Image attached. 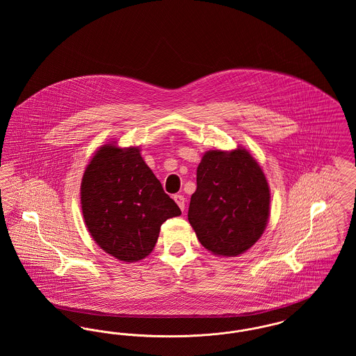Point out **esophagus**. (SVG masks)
I'll return each mask as SVG.
<instances>
[{
    "instance_id": "34e87169",
    "label": "esophagus",
    "mask_w": 356,
    "mask_h": 356,
    "mask_svg": "<svg viewBox=\"0 0 356 356\" xmlns=\"http://www.w3.org/2000/svg\"><path fill=\"white\" fill-rule=\"evenodd\" d=\"M173 199H175V202L179 205V208H180L181 211L186 209V199H184L183 195H175Z\"/></svg>"
}]
</instances>
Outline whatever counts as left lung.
Instances as JSON below:
<instances>
[{"label": "left lung", "mask_w": 356, "mask_h": 356, "mask_svg": "<svg viewBox=\"0 0 356 356\" xmlns=\"http://www.w3.org/2000/svg\"><path fill=\"white\" fill-rule=\"evenodd\" d=\"M188 220L204 248L237 256L263 235L270 216V186L257 161L244 148L204 153L196 173Z\"/></svg>", "instance_id": "left-lung-1"}]
</instances>
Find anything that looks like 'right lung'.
Masks as SVG:
<instances>
[{
  "label": "right lung",
  "mask_w": 356,
  "mask_h": 356,
  "mask_svg": "<svg viewBox=\"0 0 356 356\" xmlns=\"http://www.w3.org/2000/svg\"><path fill=\"white\" fill-rule=\"evenodd\" d=\"M81 209L97 245L127 263L151 254L161 224L181 215L138 147L120 148L116 141L102 145L86 165Z\"/></svg>",
  "instance_id": "1"
}]
</instances>
